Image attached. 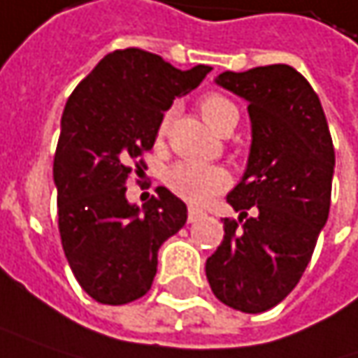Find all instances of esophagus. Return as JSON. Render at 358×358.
<instances>
[{
    "instance_id": "esophagus-1",
    "label": "esophagus",
    "mask_w": 358,
    "mask_h": 358,
    "mask_svg": "<svg viewBox=\"0 0 358 358\" xmlns=\"http://www.w3.org/2000/svg\"><path fill=\"white\" fill-rule=\"evenodd\" d=\"M203 216H206V212L199 210V208H189V212H187V220H189V222H197L199 217Z\"/></svg>"
}]
</instances>
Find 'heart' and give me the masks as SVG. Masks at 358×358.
Wrapping results in <instances>:
<instances>
[{
	"label": "heart",
	"instance_id": "1",
	"mask_svg": "<svg viewBox=\"0 0 358 358\" xmlns=\"http://www.w3.org/2000/svg\"><path fill=\"white\" fill-rule=\"evenodd\" d=\"M199 112L216 132H220L232 117L238 115L236 106L220 93H208L199 101ZM165 126L166 122L163 124V128ZM165 181L166 185L183 199L192 203H206L228 185V173L220 166L185 161V163H177L171 166L166 171Z\"/></svg>",
	"mask_w": 358,
	"mask_h": 358
}]
</instances>
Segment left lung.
<instances>
[{
  "instance_id": "left-lung-1",
  "label": "left lung",
  "mask_w": 358,
  "mask_h": 358,
  "mask_svg": "<svg viewBox=\"0 0 358 358\" xmlns=\"http://www.w3.org/2000/svg\"><path fill=\"white\" fill-rule=\"evenodd\" d=\"M216 85L248 101L250 148L226 195L238 220L224 217L206 277L222 303L259 314L292 294L314 255L330 212L334 146L316 91L294 66L224 71Z\"/></svg>"
}]
</instances>
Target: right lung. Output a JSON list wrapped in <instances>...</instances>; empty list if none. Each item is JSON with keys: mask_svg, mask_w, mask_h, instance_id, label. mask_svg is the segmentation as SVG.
I'll return each mask as SVG.
<instances>
[{"mask_svg": "<svg viewBox=\"0 0 358 358\" xmlns=\"http://www.w3.org/2000/svg\"><path fill=\"white\" fill-rule=\"evenodd\" d=\"M210 71L208 64L181 71L141 48L114 50L64 106L52 165L59 230L73 275L99 303L122 306L146 294L159 248L187 222V206L166 187L138 206L128 201L126 183L173 99ZM136 166L142 173L144 163Z\"/></svg>", "mask_w": 358, "mask_h": 358, "instance_id": "1", "label": "right lung"}]
</instances>
